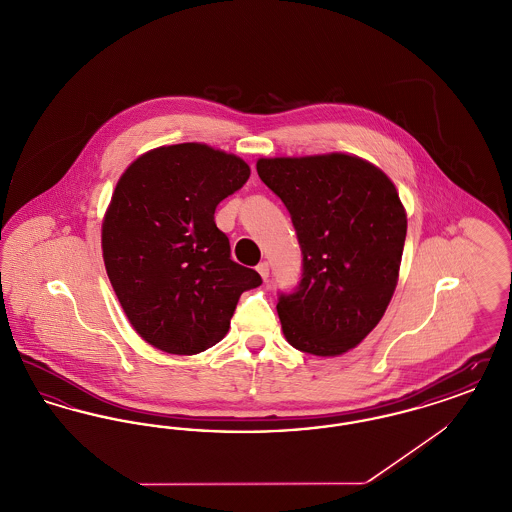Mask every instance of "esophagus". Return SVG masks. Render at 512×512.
Segmentation results:
<instances>
[{
    "mask_svg": "<svg viewBox=\"0 0 512 512\" xmlns=\"http://www.w3.org/2000/svg\"><path fill=\"white\" fill-rule=\"evenodd\" d=\"M268 270H270V268H268V263H265V261H263V263H259V265H257V272H259V274H261V278H263V280H267Z\"/></svg>",
    "mask_w": 512,
    "mask_h": 512,
    "instance_id": "1",
    "label": "esophagus"
}]
</instances>
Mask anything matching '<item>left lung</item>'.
<instances>
[{"label":"left lung","mask_w":512,"mask_h":512,"mask_svg":"<svg viewBox=\"0 0 512 512\" xmlns=\"http://www.w3.org/2000/svg\"><path fill=\"white\" fill-rule=\"evenodd\" d=\"M257 172L292 215L299 290L276 305L299 351L338 357L382 320L399 280L407 211L390 176L351 153L261 157Z\"/></svg>","instance_id":"left-lung-1"}]
</instances>
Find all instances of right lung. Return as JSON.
Segmentation results:
<instances>
[{
    "mask_svg": "<svg viewBox=\"0 0 512 512\" xmlns=\"http://www.w3.org/2000/svg\"><path fill=\"white\" fill-rule=\"evenodd\" d=\"M251 174L199 142L149 149L122 172L101 222V251L122 311L149 345L197 355L219 343L259 272L230 259L215 209Z\"/></svg>",
    "mask_w": 512,
    "mask_h": 512,
    "instance_id": "1",
    "label": "right lung"
}]
</instances>
